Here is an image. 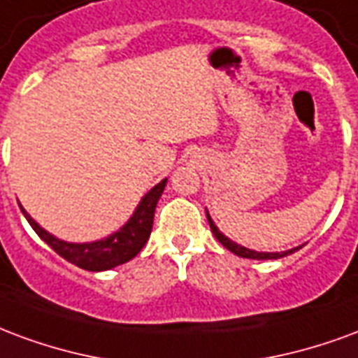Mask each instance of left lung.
<instances>
[{"label":"left lung","instance_id":"obj_1","mask_svg":"<svg viewBox=\"0 0 358 358\" xmlns=\"http://www.w3.org/2000/svg\"><path fill=\"white\" fill-rule=\"evenodd\" d=\"M206 215H208V221H210V227H211V233L215 234V238L223 244V246L227 248V250H231L233 254L240 255V257H248V259H280V257H286V255L294 254L296 250H299V248H294V250H286V252H255V250H248V248L240 246V244H236V242H233L231 238H227L225 234L221 233L217 229V225L211 221L210 213H208V210H206Z\"/></svg>","mask_w":358,"mask_h":358}]
</instances>
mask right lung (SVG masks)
Instances as JSON below:
<instances>
[{
	"label": "right lung",
	"instance_id": "1",
	"mask_svg": "<svg viewBox=\"0 0 358 358\" xmlns=\"http://www.w3.org/2000/svg\"><path fill=\"white\" fill-rule=\"evenodd\" d=\"M166 182H168V179H164V181H160L156 187L148 190L139 202V206H137L131 219L120 231H116V233L103 240L85 242V244H74V242H64V240L57 238L53 234L47 233L45 229H41L26 213L22 206H20V210L24 213V217L28 219L30 227L36 231V234L53 248L61 257H64L66 262L74 263L80 268L99 273V271H108V268L118 267L122 263H127L139 254L143 246L147 244L150 231H152L154 210H156V204H158L162 192H164Z\"/></svg>",
	"mask_w": 358,
	"mask_h": 358
}]
</instances>
